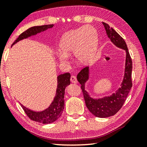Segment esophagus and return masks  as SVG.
<instances>
[{
    "instance_id": "1",
    "label": "esophagus",
    "mask_w": 147,
    "mask_h": 147,
    "mask_svg": "<svg viewBox=\"0 0 147 147\" xmlns=\"http://www.w3.org/2000/svg\"><path fill=\"white\" fill-rule=\"evenodd\" d=\"M70 80H71V82L72 83H74V84L78 83V80H77L76 76H71Z\"/></svg>"
}]
</instances>
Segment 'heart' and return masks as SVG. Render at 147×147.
<instances>
[{"label": "heart", "instance_id": "obj_1", "mask_svg": "<svg viewBox=\"0 0 147 147\" xmlns=\"http://www.w3.org/2000/svg\"><path fill=\"white\" fill-rule=\"evenodd\" d=\"M97 45L98 35L94 27L86 26L72 30L62 36L59 43L61 53L58 58L61 61H65L67 56L74 52L76 60L86 63L94 55Z\"/></svg>", "mask_w": 147, "mask_h": 147}]
</instances>
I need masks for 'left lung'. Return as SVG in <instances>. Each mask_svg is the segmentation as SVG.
Wrapping results in <instances>:
<instances>
[{
	"instance_id": "8db88e82",
	"label": "left lung",
	"mask_w": 147,
	"mask_h": 147,
	"mask_svg": "<svg viewBox=\"0 0 147 147\" xmlns=\"http://www.w3.org/2000/svg\"><path fill=\"white\" fill-rule=\"evenodd\" d=\"M105 28L108 37L111 42L119 48L125 50L126 53L125 74L121 84V87L115 93L110 96L104 97L96 100L91 98L85 91V83L89 78L88 67H84L77 75V80L81 84L84 100L89 111L98 117L105 118L115 115L120 110L125 102L126 98L132 87L131 81V71H132V61L129 53L127 45L124 39L115 30L111 28L109 24L102 23Z\"/></svg>"
}]
</instances>
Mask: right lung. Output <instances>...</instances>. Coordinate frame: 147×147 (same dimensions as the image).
Returning a JSON list of instances; mask_svg holds the SVG:
<instances>
[{
    "mask_svg": "<svg viewBox=\"0 0 147 147\" xmlns=\"http://www.w3.org/2000/svg\"><path fill=\"white\" fill-rule=\"evenodd\" d=\"M53 24H47V25L33 26L26 30L21 34L13 42V45L20 40L28 38L31 36H34L39 32H43L48 28L53 27ZM71 74L69 73H66L60 74L58 76V87L56 89V96L51 105L45 110L40 112H36L25 108L22 104L21 106L27 116L31 119L38 123L43 124L52 123L56 121L61 115L64 109V94L65 89L70 84Z\"/></svg>",
    "mask_w": 147,
    "mask_h": 147,
    "instance_id": "add662e5",
    "label": "right lung"
}]
</instances>
